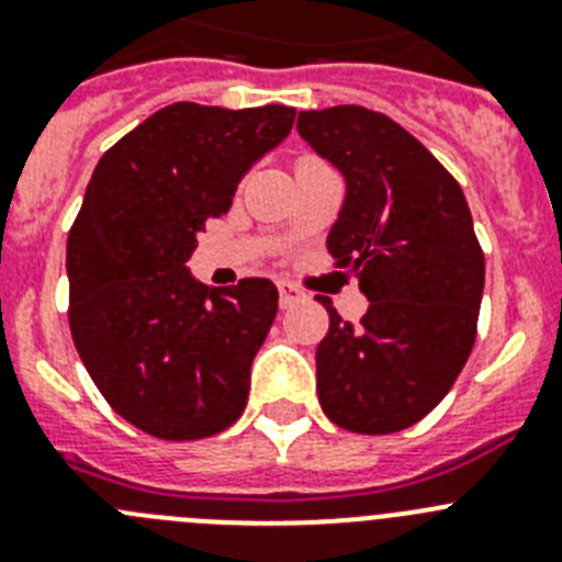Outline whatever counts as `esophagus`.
I'll list each match as a JSON object with an SVG mask.
<instances>
[{"instance_id":"obj_1","label":"esophagus","mask_w":562,"mask_h":562,"mask_svg":"<svg viewBox=\"0 0 562 562\" xmlns=\"http://www.w3.org/2000/svg\"><path fill=\"white\" fill-rule=\"evenodd\" d=\"M301 297H304V292L297 290L295 284H290V281H278V301H281V306H292V304H297V301H301Z\"/></svg>"}]
</instances>
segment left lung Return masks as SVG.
Masks as SVG:
<instances>
[{"instance_id":"left-lung-1","label":"left lung","mask_w":562,"mask_h":562,"mask_svg":"<svg viewBox=\"0 0 562 562\" xmlns=\"http://www.w3.org/2000/svg\"><path fill=\"white\" fill-rule=\"evenodd\" d=\"M297 134L346 180L326 247L369 297L351 326L317 295L329 312L317 400L351 434H396L445 400L473 351L484 292L473 216L448 168L389 114L312 109Z\"/></svg>"}]
</instances>
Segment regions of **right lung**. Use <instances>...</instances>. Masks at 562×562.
Masks as SVG:
<instances>
[{"mask_svg": "<svg viewBox=\"0 0 562 562\" xmlns=\"http://www.w3.org/2000/svg\"><path fill=\"white\" fill-rule=\"evenodd\" d=\"M292 121L278 103H171L92 171L67 238L69 331L103 400L148 436L205 439L245 411L278 290L267 278L207 290L188 258Z\"/></svg>", "mask_w": 562, "mask_h": 562, "instance_id": "add662e5", "label": "right lung"}]
</instances>
